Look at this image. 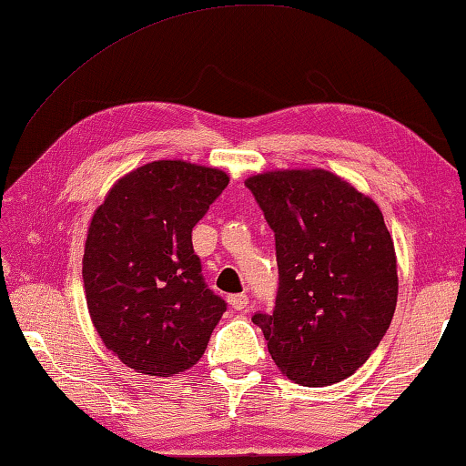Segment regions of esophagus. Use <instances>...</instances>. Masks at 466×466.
<instances>
[{"label":"esophagus","mask_w":466,"mask_h":466,"mask_svg":"<svg viewBox=\"0 0 466 466\" xmlns=\"http://www.w3.org/2000/svg\"><path fill=\"white\" fill-rule=\"evenodd\" d=\"M228 305H230L234 311H245L248 307V297L247 294H232V297H228Z\"/></svg>","instance_id":"34e87169"}]
</instances>
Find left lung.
Listing matches in <instances>:
<instances>
[{
  "label": "left lung",
  "mask_w": 466,
  "mask_h": 466,
  "mask_svg": "<svg viewBox=\"0 0 466 466\" xmlns=\"http://www.w3.org/2000/svg\"><path fill=\"white\" fill-rule=\"evenodd\" d=\"M245 184L276 236V309L253 315L273 363L309 388L350 378L396 311V253L380 207L319 167Z\"/></svg>",
  "instance_id": "left-lung-1"
}]
</instances>
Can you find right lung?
I'll use <instances>...</instances> for the list:
<instances>
[{
  "label": "right lung",
  "mask_w": 466,
  "mask_h": 466,
  "mask_svg": "<svg viewBox=\"0 0 466 466\" xmlns=\"http://www.w3.org/2000/svg\"><path fill=\"white\" fill-rule=\"evenodd\" d=\"M226 172L159 159L117 180L88 226L83 282L103 344L143 375L172 378L203 357L226 300L207 288L193 228Z\"/></svg>",
  "instance_id": "1"
}]
</instances>
